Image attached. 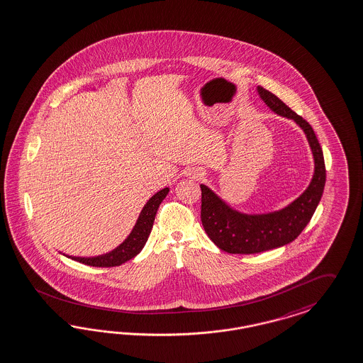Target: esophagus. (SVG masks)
<instances>
[{
  "instance_id": "1",
  "label": "esophagus",
  "mask_w": 363,
  "mask_h": 363,
  "mask_svg": "<svg viewBox=\"0 0 363 363\" xmlns=\"http://www.w3.org/2000/svg\"><path fill=\"white\" fill-rule=\"evenodd\" d=\"M203 176V172H198V177H201Z\"/></svg>"
}]
</instances>
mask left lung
Returning a JSON list of instances; mask_svg holds the SVG:
<instances>
[{
	"label": "left lung",
	"mask_w": 363,
	"mask_h": 363,
	"mask_svg": "<svg viewBox=\"0 0 363 363\" xmlns=\"http://www.w3.org/2000/svg\"><path fill=\"white\" fill-rule=\"evenodd\" d=\"M261 99L276 114L294 120L307 135L313 155L315 169L307 189L279 211L267 214H243L231 208L213 189L201 184V225L215 245L231 255H255L281 247L295 241L308 225L325 184V167L320 144L313 129L297 116L280 98L262 87H257Z\"/></svg>",
	"instance_id": "left-lung-1"
}]
</instances>
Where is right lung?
<instances>
[{
  "label": "right lung",
  "mask_w": 363,
  "mask_h": 363,
  "mask_svg": "<svg viewBox=\"0 0 363 363\" xmlns=\"http://www.w3.org/2000/svg\"><path fill=\"white\" fill-rule=\"evenodd\" d=\"M169 188H162V191L156 192L144 206L141 213L138 215V219L135 222V228L128 235V238L122 242L120 246H117L114 250L108 252L106 255H96V257H74L66 255L71 259H75L84 265L96 267V268H110V267H118L123 262L132 259L138 255L145 243L148 241L149 234L152 231V226L155 222V216L157 213L159 206L168 195Z\"/></svg>",
  "instance_id": "add662e5"
}]
</instances>
